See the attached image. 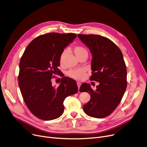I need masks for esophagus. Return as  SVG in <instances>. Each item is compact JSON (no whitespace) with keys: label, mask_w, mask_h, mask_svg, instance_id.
Segmentation results:
<instances>
[{"label":"esophagus","mask_w":147,"mask_h":147,"mask_svg":"<svg viewBox=\"0 0 147 147\" xmlns=\"http://www.w3.org/2000/svg\"><path fill=\"white\" fill-rule=\"evenodd\" d=\"M77 84H78V89H79V88H80V86L81 85V83L80 82H77Z\"/></svg>","instance_id":"1"}]
</instances>
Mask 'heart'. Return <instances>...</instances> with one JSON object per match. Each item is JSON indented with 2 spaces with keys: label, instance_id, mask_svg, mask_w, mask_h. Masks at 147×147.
Listing matches in <instances>:
<instances>
[{
  "label": "heart",
  "instance_id": "heart-1",
  "mask_svg": "<svg viewBox=\"0 0 147 147\" xmlns=\"http://www.w3.org/2000/svg\"><path fill=\"white\" fill-rule=\"evenodd\" d=\"M73 51L75 53L76 57L79 58L81 55H83L84 53H88V51L83 48V46H76L73 48ZM68 49H64L62 53H61L59 57V63L63 64L64 63V61L65 59V57L68 53ZM68 76L70 78L76 79V80H82L84 78H85L86 73L85 71L83 69H71L69 71L68 73Z\"/></svg>",
  "mask_w": 147,
  "mask_h": 147
}]
</instances>
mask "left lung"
I'll list each match as a JSON object with an SVG mask.
<instances>
[{
    "label": "left lung",
    "instance_id": "obj_1",
    "mask_svg": "<svg viewBox=\"0 0 147 147\" xmlns=\"http://www.w3.org/2000/svg\"><path fill=\"white\" fill-rule=\"evenodd\" d=\"M78 37L92 55L90 79L99 83L95 90L89 83L81 85L80 92L90 94L83 110L89 116L104 118L117 107L126 89L125 62L119 48L109 38L95 34H78Z\"/></svg>",
    "mask_w": 147,
    "mask_h": 147
}]
</instances>
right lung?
I'll list each match as a JSON object with an SVG mask.
<instances>
[{
	"mask_svg": "<svg viewBox=\"0 0 147 147\" xmlns=\"http://www.w3.org/2000/svg\"><path fill=\"white\" fill-rule=\"evenodd\" d=\"M77 37L75 33H49L37 37L27 46L20 59L18 84L23 99L34 115L43 120L59 117L63 102L78 91L76 82L68 77L53 87L51 79L59 74V57Z\"/></svg>",
	"mask_w": 147,
	"mask_h": 147,
	"instance_id": "add662e5",
	"label": "right lung"
}]
</instances>
